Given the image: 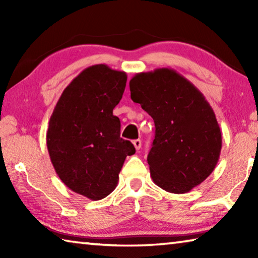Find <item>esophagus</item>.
Returning a JSON list of instances; mask_svg holds the SVG:
<instances>
[{
    "mask_svg": "<svg viewBox=\"0 0 258 258\" xmlns=\"http://www.w3.org/2000/svg\"><path fill=\"white\" fill-rule=\"evenodd\" d=\"M133 145H134V147H135V149L137 150H140V148H141V146H142V142H141V140H134L133 141Z\"/></svg>",
    "mask_w": 258,
    "mask_h": 258,
    "instance_id": "esophagus-1",
    "label": "esophagus"
}]
</instances>
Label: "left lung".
I'll return each instance as SVG.
<instances>
[{"label": "left lung", "mask_w": 258, "mask_h": 258, "mask_svg": "<svg viewBox=\"0 0 258 258\" xmlns=\"http://www.w3.org/2000/svg\"><path fill=\"white\" fill-rule=\"evenodd\" d=\"M130 90L131 99L155 121L147 159L152 181L167 192L186 194L211 175L220 158L222 133L213 108L171 68L137 74Z\"/></svg>", "instance_id": "obj_1"}]
</instances>
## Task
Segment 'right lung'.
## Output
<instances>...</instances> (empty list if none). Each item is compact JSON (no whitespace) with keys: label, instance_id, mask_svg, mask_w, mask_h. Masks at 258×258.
Returning a JSON list of instances; mask_svg holds the SVG:
<instances>
[{"label":"right lung","instance_id":"obj_1","mask_svg":"<svg viewBox=\"0 0 258 258\" xmlns=\"http://www.w3.org/2000/svg\"><path fill=\"white\" fill-rule=\"evenodd\" d=\"M125 72L94 64L74 78L56 102L46 132L51 163L72 191L91 200L115 190L125 158L135 148L120 138L112 110L123 97Z\"/></svg>","mask_w":258,"mask_h":258}]
</instances>
